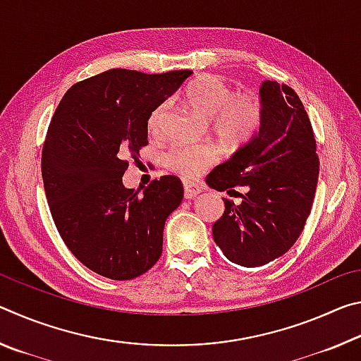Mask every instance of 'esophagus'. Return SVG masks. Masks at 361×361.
<instances>
[{
    "mask_svg": "<svg viewBox=\"0 0 361 361\" xmlns=\"http://www.w3.org/2000/svg\"><path fill=\"white\" fill-rule=\"evenodd\" d=\"M183 188H185V199H188V200L197 197V195L200 194V188L192 181L185 180L183 181Z\"/></svg>",
    "mask_w": 361,
    "mask_h": 361,
    "instance_id": "esophagus-1",
    "label": "esophagus"
}]
</instances>
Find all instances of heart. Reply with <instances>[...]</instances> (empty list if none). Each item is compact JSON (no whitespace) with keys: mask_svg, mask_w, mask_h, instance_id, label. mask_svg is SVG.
Here are the masks:
<instances>
[{"mask_svg":"<svg viewBox=\"0 0 361 361\" xmlns=\"http://www.w3.org/2000/svg\"><path fill=\"white\" fill-rule=\"evenodd\" d=\"M183 103L199 118L212 121L215 135L228 145H243L255 137L262 121L261 102L255 95H235L221 78L202 75L192 79L180 94ZM169 111V103L157 105L149 114L148 127L159 132ZM216 161L210 146L173 145L164 154L169 170L185 178H195Z\"/></svg>","mask_w":361,"mask_h":361,"instance_id":"b5f03b06","label":"heart"}]
</instances>
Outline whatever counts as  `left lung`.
<instances>
[{"label":"left lung","instance_id":"1","mask_svg":"<svg viewBox=\"0 0 361 361\" xmlns=\"http://www.w3.org/2000/svg\"><path fill=\"white\" fill-rule=\"evenodd\" d=\"M258 132L207 176L216 191L245 186L242 202L224 200L213 239L226 258L258 267L285 255L298 240L312 209L319 157L309 116L295 90L276 81L259 87Z\"/></svg>","mask_w":361,"mask_h":361}]
</instances>
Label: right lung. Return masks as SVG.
Returning a JSON list of instances; mask_svg holds the SVG:
<instances>
[{"label":"right lung","mask_w":361,"mask_h":361,"mask_svg":"<svg viewBox=\"0 0 361 361\" xmlns=\"http://www.w3.org/2000/svg\"><path fill=\"white\" fill-rule=\"evenodd\" d=\"M191 75L113 68L76 82L54 113L41 159L49 209L70 252L103 277L135 279L161 258L181 181L164 175L140 195L122 176L148 145L152 109Z\"/></svg>","instance_id":"1"}]
</instances>
